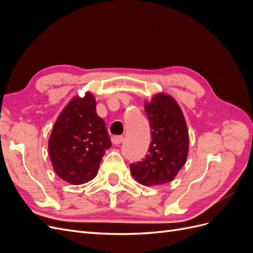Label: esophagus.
<instances>
[{
	"mask_svg": "<svg viewBox=\"0 0 253 253\" xmlns=\"http://www.w3.org/2000/svg\"><path fill=\"white\" fill-rule=\"evenodd\" d=\"M122 141H124V137H122V136H113L112 137L113 144H119Z\"/></svg>",
	"mask_w": 253,
	"mask_h": 253,
	"instance_id": "34e87169",
	"label": "esophagus"
}]
</instances>
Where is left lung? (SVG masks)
<instances>
[{"instance_id":"8db88e82","label":"left lung","mask_w":253,"mask_h":253,"mask_svg":"<svg viewBox=\"0 0 253 253\" xmlns=\"http://www.w3.org/2000/svg\"><path fill=\"white\" fill-rule=\"evenodd\" d=\"M144 112L151 126L149 154L129 169L143 186L164 185L172 181L186 164L188 127L179 105L169 95H155L144 103Z\"/></svg>"}]
</instances>
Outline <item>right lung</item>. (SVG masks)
I'll return each mask as SVG.
<instances>
[{
	"instance_id": "obj_1",
	"label": "right lung",
	"mask_w": 253,
	"mask_h": 253,
	"mask_svg": "<svg viewBox=\"0 0 253 253\" xmlns=\"http://www.w3.org/2000/svg\"><path fill=\"white\" fill-rule=\"evenodd\" d=\"M111 145L104 121L97 115L95 98L87 91L83 98H73L59 115L48 140V152L60 178L82 185L97 175Z\"/></svg>"
}]
</instances>
